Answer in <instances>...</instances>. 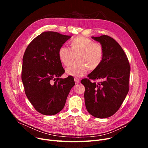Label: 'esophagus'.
I'll return each instance as SVG.
<instances>
[{"label":"esophagus","mask_w":148,"mask_h":148,"mask_svg":"<svg viewBox=\"0 0 148 148\" xmlns=\"http://www.w3.org/2000/svg\"><path fill=\"white\" fill-rule=\"evenodd\" d=\"M74 81H75V84H78V83H80V80L79 79H77V78H74Z\"/></svg>","instance_id":"obj_1"}]
</instances>
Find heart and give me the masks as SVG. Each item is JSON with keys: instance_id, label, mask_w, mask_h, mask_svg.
Listing matches in <instances>:
<instances>
[{"instance_id": "1", "label": "heart", "mask_w": 148, "mask_h": 148, "mask_svg": "<svg viewBox=\"0 0 148 148\" xmlns=\"http://www.w3.org/2000/svg\"><path fill=\"white\" fill-rule=\"evenodd\" d=\"M69 45L70 49L64 45L60 47L58 51L59 60L66 66L73 63L76 56L77 61L66 69L67 74L82 77L88 69L93 71L101 64L104 50L101 44L89 38L79 36L70 42Z\"/></svg>"}]
</instances>
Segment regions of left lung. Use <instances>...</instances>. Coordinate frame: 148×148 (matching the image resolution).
<instances>
[{"label":"left lung","instance_id":"left-lung-1","mask_svg":"<svg viewBox=\"0 0 148 148\" xmlns=\"http://www.w3.org/2000/svg\"><path fill=\"white\" fill-rule=\"evenodd\" d=\"M99 42L104 54L101 65L81 83L84 85L85 105L88 112L98 118H106L114 114L121 106L129 90L130 65L121 45L106 35L92 36ZM100 79L99 83L89 80Z\"/></svg>","mask_w":148,"mask_h":148}]
</instances>
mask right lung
Instances as JSON below:
<instances>
[{"mask_svg": "<svg viewBox=\"0 0 148 148\" xmlns=\"http://www.w3.org/2000/svg\"><path fill=\"white\" fill-rule=\"evenodd\" d=\"M71 36L44 32L27 46L23 58L21 79L25 94L35 110L54 115L65 106L75 85L71 77H59L65 73L58 56L59 49Z\"/></svg>", "mask_w": 148, "mask_h": 148, "instance_id": "add662e5", "label": "right lung"}]
</instances>
